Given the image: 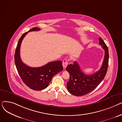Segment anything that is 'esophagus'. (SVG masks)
Wrapping results in <instances>:
<instances>
[{
  "label": "esophagus",
  "mask_w": 122,
  "mask_h": 122,
  "mask_svg": "<svg viewBox=\"0 0 122 122\" xmlns=\"http://www.w3.org/2000/svg\"><path fill=\"white\" fill-rule=\"evenodd\" d=\"M68 65V62L66 59H64L63 61V68L65 69Z\"/></svg>",
  "instance_id": "esophagus-1"
}]
</instances>
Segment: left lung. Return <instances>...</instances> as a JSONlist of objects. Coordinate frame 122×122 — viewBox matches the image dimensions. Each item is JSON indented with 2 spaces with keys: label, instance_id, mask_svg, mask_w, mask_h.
<instances>
[{
  "label": "left lung",
  "instance_id": "8db88e82",
  "mask_svg": "<svg viewBox=\"0 0 122 122\" xmlns=\"http://www.w3.org/2000/svg\"><path fill=\"white\" fill-rule=\"evenodd\" d=\"M99 44L105 50L104 60L99 71L91 75H86L83 73L76 61L74 64L68 65L66 70L70 74V80L67 83L68 91L76 96L85 95L97 87L102 81L106 74L108 66V49L101 37L99 38Z\"/></svg>",
  "mask_w": 122,
  "mask_h": 122
}]
</instances>
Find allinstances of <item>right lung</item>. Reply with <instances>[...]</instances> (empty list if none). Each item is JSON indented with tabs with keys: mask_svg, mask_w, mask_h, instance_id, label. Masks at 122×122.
Segmentation results:
<instances>
[{
	"mask_svg": "<svg viewBox=\"0 0 122 122\" xmlns=\"http://www.w3.org/2000/svg\"><path fill=\"white\" fill-rule=\"evenodd\" d=\"M40 30L35 27L23 34L18 42L14 56L16 67L22 81L29 87L36 91H41L47 87L53 76L63 69L61 61L50 62L37 68L29 67L22 61L20 51L24 37L29 31Z\"/></svg>",
	"mask_w": 122,
	"mask_h": 122,
	"instance_id": "obj_1",
	"label": "right lung"
}]
</instances>
